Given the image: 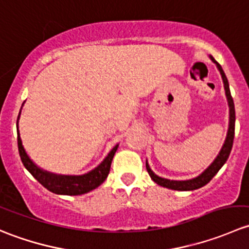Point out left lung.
Masks as SVG:
<instances>
[{"label":"left lung","mask_w":249,"mask_h":249,"mask_svg":"<svg viewBox=\"0 0 249 249\" xmlns=\"http://www.w3.org/2000/svg\"><path fill=\"white\" fill-rule=\"evenodd\" d=\"M211 60L213 62H215L217 65L218 70H219L220 74H222L223 78V83H224V89H225V94H227V99H228V104H229V109H230V119H229V130H228V135L227 139H225L224 144H223V148L220 149L219 154L218 157L215 158L214 161L210 165L207 170L205 172H202L199 177L194 178V179H189V180H170V179H165V178L159 177V176L155 175L152 170L149 169L148 164L145 162V167H147V171L149 173L150 178L154 180L157 184L161 185L164 188H169V189H173V190H195L199 189V188L203 187V185L207 184L215 175L217 172L222 169L223 165L227 162L228 158H229L230 152H231L232 148V143H233V136H235V106H233V100L231 94H230V89H229V83H228L227 76H225L224 71H223L222 66L213 59V56H211Z\"/></svg>","instance_id":"1"}]
</instances>
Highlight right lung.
<instances>
[{
	"label": "right lung",
	"mask_w": 249,
	"mask_h": 249,
	"mask_svg": "<svg viewBox=\"0 0 249 249\" xmlns=\"http://www.w3.org/2000/svg\"><path fill=\"white\" fill-rule=\"evenodd\" d=\"M18 119H19V117H18ZM18 148H19V154L20 158H21L22 164L26 167L27 171L31 173L49 192L60 195H82L85 194V193H89L90 190L95 189V188H97L100 184L105 182V179H106L109 173L110 164H112L113 157H114L115 152L118 149V144L110 150L106 159L96 169L83 176L54 175V173L41 170L32 162L29 155L26 154L24 147H22L21 139H20L19 134H18Z\"/></svg>",
	"instance_id": "1"
}]
</instances>
